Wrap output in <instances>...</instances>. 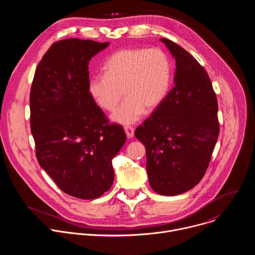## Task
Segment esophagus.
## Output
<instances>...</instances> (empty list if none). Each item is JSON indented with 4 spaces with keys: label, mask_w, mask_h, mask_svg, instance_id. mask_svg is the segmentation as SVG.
<instances>
[{
    "label": "esophagus",
    "mask_w": 255,
    "mask_h": 255,
    "mask_svg": "<svg viewBox=\"0 0 255 255\" xmlns=\"http://www.w3.org/2000/svg\"><path fill=\"white\" fill-rule=\"evenodd\" d=\"M125 133L127 138H132L134 136V129L132 127H125Z\"/></svg>",
    "instance_id": "obj_1"
}]
</instances>
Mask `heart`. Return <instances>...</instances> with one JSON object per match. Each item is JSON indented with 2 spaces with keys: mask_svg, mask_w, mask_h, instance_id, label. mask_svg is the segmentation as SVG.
I'll use <instances>...</instances> for the list:
<instances>
[{
  "mask_svg": "<svg viewBox=\"0 0 255 255\" xmlns=\"http://www.w3.org/2000/svg\"><path fill=\"white\" fill-rule=\"evenodd\" d=\"M105 75L92 77L88 91L93 100L107 111H114L112 121L120 125L136 123L145 113L153 111L165 99L171 79L170 62L158 48L121 49L109 57Z\"/></svg>",
  "mask_w": 255,
  "mask_h": 255,
  "instance_id": "b5f03b06",
  "label": "heart"
}]
</instances>
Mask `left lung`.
<instances>
[{
	"label": "left lung",
	"instance_id": "1",
	"mask_svg": "<svg viewBox=\"0 0 255 255\" xmlns=\"http://www.w3.org/2000/svg\"><path fill=\"white\" fill-rule=\"evenodd\" d=\"M160 41L175 60L174 87L135 136L146 148L150 187L176 196L197 186L208 168L219 135L218 104L204 67L171 40Z\"/></svg>",
	"mask_w": 255,
	"mask_h": 255
}]
</instances>
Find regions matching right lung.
<instances>
[{
  "label": "right lung",
  "instance_id": "right-lung-1",
  "mask_svg": "<svg viewBox=\"0 0 255 255\" xmlns=\"http://www.w3.org/2000/svg\"><path fill=\"white\" fill-rule=\"evenodd\" d=\"M109 42L68 38L51 45L36 68L30 125L40 166L65 194L101 197L114 181L112 159L126 141L88 91L89 62Z\"/></svg>",
  "mask_w": 255,
  "mask_h": 255
}]
</instances>
